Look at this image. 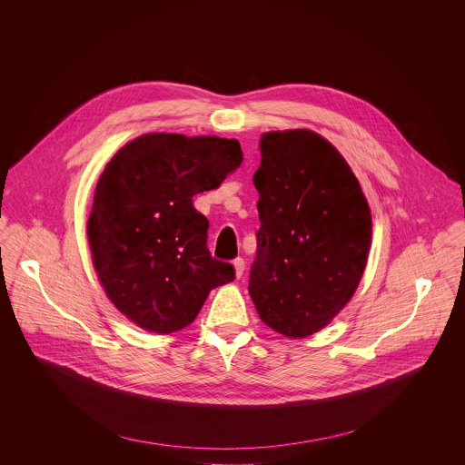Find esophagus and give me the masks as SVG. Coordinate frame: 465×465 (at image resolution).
Segmentation results:
<instances>
[{"label": "esophagus", "mask_w": 465, "mask_h": 465, "mask_svg": "<svg viewBox=\"0 0 465 465\" xmlns=\"http://www.w3.org/2000/svg\"><path fill=\"white\" fill-rule=\"evenodd\" d=\"M232 266H234V275H236V277H242V275H243V270H245V262H243L242 258H236V260L232 262Z\"/></svg>", "instance_id": "1"}]
</instances>
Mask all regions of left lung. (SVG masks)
I'll return each mask as SVG.
<instances>
[{
  "mask_svg": "<svg viewBox=\"0 0 465 465\" xmlns=\"http://www.w3.org/2000/svg\"><path fill=\"white\" fill-rule=\"evenodd\" d=\"M258 256L249 293L260 319L288 338L324 330L354 295L372 216L343 155L308 129L260 139Z\"/></svg>",
  "mask_w": 465,
  "mask_h": 465,
  "instance_id": "8db88e82",
  "label": "left lung"
}]
</instances>
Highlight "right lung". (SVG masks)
<instances>
[{"label": "right lung", "instance_id": "obj_1", "mask_svg": "<svg viewBox=\"0 0 465 465\" xmlns=\"http://www.w3.org/2000/svg\"><path fill=\"white\" fill-rule=\"evenodd\" d=\"M236 139L143 134L104 168L87 220L98 281L133 324L170 334L188 328L209 292L234 279L213 260L209 222L193 197L214 190L240 166Z\"/></svg>", "mask_w": 465, "mask_h": 465}]
</instances>
